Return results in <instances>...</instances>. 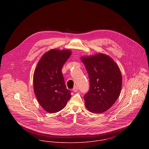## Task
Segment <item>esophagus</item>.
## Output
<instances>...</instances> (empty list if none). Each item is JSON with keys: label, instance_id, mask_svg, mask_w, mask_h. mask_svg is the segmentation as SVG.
Listing matches in <instances>:
<instances>
[{"label": "esophagus", "instance_id": "esophagus-1", "mask_svg": "<svg viewBox=\"0 0 149 149\" xmlns=\"http://www.w3.org/2000/svg\"><path fill=\"white\" fill-rule=\"evenodd\" d=\"M78 91V87L77 86H75L73 88V91L74 92H76Z\"/></svg>", "mask_w": 149, "mask_h": 149}]
</instances>
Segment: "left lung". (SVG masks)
<instances>
[{
  "instance_id": "8db88e82",
  "label": "left lung",
  "mask_w": 149,
  "mask_h": 149,
  "mask_svg": "<svg viewBox=\"0 0 149 149\" xmlns=\"http://www.w3.org/2000/svg\"><path fill=\"white\" fill-rule=\"evenodd\" d=\"M88 73L90 86L84 98L85 107L91 112L103 113L115 103L122 85L118 65L108 56L99 53L81 57Z\"/></svg>"
}]
</instances>
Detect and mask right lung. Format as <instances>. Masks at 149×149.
<instances>
[{"label":"right lung","instance_id":"obj_1","mask_svg":"<svg viewBox=\"0 0 149 149\" xmlns=\"http://www.w3.org/2000/svg\"><path fill=\"white\" fill-rule=\"evenodd\" d=\"M72 52L51 49L40 60L33 76L34 91L41 106L49 113H56L66 106L71 97L66 89L62 68Z\"/></svg>","mask_w":149,"mask_h":149}]
</instances>
